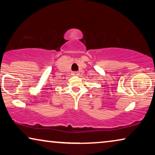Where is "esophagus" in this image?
Segmentation results:
<instances>
[{
  "mask_svg": "<svg viewBox=\"0 0 155 155\" xmlns=\"http://www.w3.org/2000/svg\"><path fill=\"white\" fill-rule=\"evenodd\" d=\"M72 75H73V76H79V75H80V73H79V72H77V71H75V72H73V73H72Z\"/></svg>",
  "mask_w": 155,
  "mask_h": 155,
  "instance_id": "obj_1",
  "label": "esophagus"
}]
</instances>
